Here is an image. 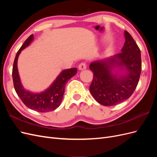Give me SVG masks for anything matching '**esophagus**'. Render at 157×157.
Returning a JSON list of instances; mask_svg holds the SVG:
<instances>
[{"instance_id":"esophagus-1","label":"esophagus","mask_w":157,"mask_h":157,"mask_svg":"<svg viewBox=\"0 0 157 157\" xmlns=\"http://www.w3.org/2000/svg\"><path fill=\"white\" fill-rule=\"evenodd\" d=\"M86 69V63L82 62L81 63H80L78 65V69L79 70H84Z\"/></svg>"}]
</instances>
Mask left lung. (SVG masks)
Here are the masks:
<instances>
[{"label":"left lung","mask_w":157,"mask_h":157,"mask_svg":"<svg viewBox=\"0 0 157 157\" xmlns=\"http://www.w3.org/2000/svg\"><path fill=\"white\" fill-rule=\"evenodd\" d=\"M124 36L122 52L90 65L94 73L90 92L104 106L115 105L129 98L139 82L141 71L140 49L126 31ZM116 68L120 69L117 70L119 74L112 73ZM122 70L125 73L121 74Z\"/></svg>","instance_id":"1"}]
</instances>
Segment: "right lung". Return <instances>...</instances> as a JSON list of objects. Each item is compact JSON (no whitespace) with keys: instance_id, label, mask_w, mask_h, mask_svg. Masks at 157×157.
<instances>
[{"instance_id":"1","label":"right lung","mask_w":157,"mask_h":157,"mask_svg":"<svg viewBox=\"0 0 157 157\" xmlns=\"http://www.w3.org/2000/svg\"><path fill=\"white\" fill-rule=\"evenodd\" d=\"M33 40V35H31L17 52L12 69L13 86L17 96L28 108L40 113L52 111L60 105L65 92V85L71 77L77 74V69L71 68L61 71L53 83L44 92L34 93L25 90L22 86L18 73L17 59L21 52L29 46Z\"/></svg>"}]
</instances>
